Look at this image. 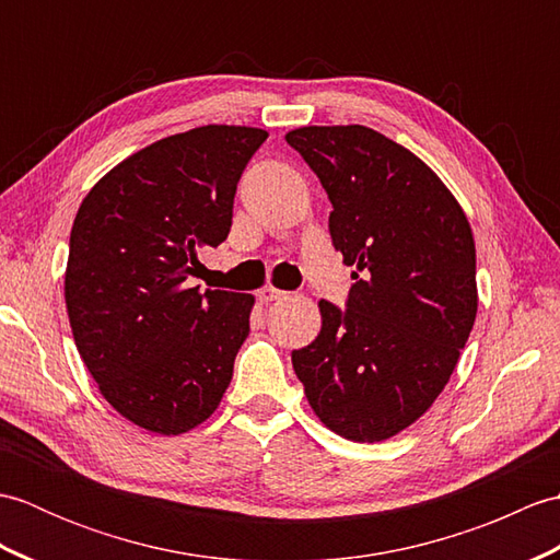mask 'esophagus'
Masks as SVG:
<instances>
[{"label": "esophagus", "mask_w": 560, "mask_h": 560, "mask_svg": "<svg viewBox=\"0 0 560 560\" xmlns=\"http://www.w3.org/2000/svg\"><path fill=\"white\" fill-rule=\"evenodd\" d=\"M287 291H279V289H273V287H267V289H261L259 293H257V299H259V303L261 305H271V303H277V301H283L287 299Z\"/></svg>", "instance_id": "obj_1"}]
</instances>
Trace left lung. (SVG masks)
Returning <instances> with one entry per match:
<instances>
[{
  "mask_svg": "<svg viewBox=\"0 0 560 560\" xmlns=\"http://www.w3.org/2000/svg\"><path fill=\"white\" fill-rule=\"evenodd\" d=\"M335 211L331 243L355 267L347 311L291 353L315 416L353 443H380L433 407L477 319V247L445 183L363 125L287 135Z\"/></svg>",
  "mask_w": 560,
  "mask_h": 560,
  "instance_id": "left-lung-1",
  "label": "left lung"
}]
</instances>
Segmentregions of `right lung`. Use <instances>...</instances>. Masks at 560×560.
Segmentation results:
<instances>
[{"mask_svg":"<svg viewBox=\"0 0 560 560\" xmlns=\"http://www.w3.org/2000/svg\"><path fill=\"white\" fill-rule=\"evenodd\" d=\"M269 135L205 125L139 149L91 187L69 235L67 315L101 395L127 421L180 435L219 409L255 295L189 289L231 231L247 161Z\"/></svg>","mask_w":560,"mask_h":560,"instance_id":"obj_1","label":"right lung"}]
</instances>
